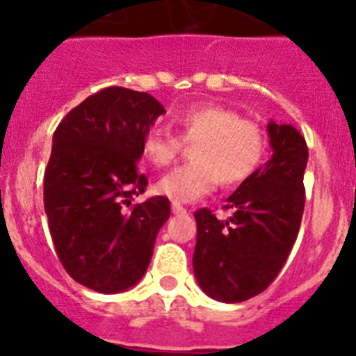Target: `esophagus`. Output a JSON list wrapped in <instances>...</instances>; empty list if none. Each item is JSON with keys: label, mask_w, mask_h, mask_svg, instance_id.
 <instances>
[{"label": "esophagus", "mask_w": 356, "mask_h": 356, "mask_svg": "<svg viewBox=\"0 0 356 356\" xmlns=\"http://www.w3.org/2000/svg\"><path fill=\"white\" fill-rule=\"evenodd\" d=\"M171 210H172V213H176V216L187 213V209H184V207H181L180 203H175V201H172V203H171Z\"/></svg>", "instance_id": "esophagus-1"}]
</instances>
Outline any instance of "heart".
<instances>
[{"instance_id": "heart-1", "label": "heart", "mask_w": 356, "mask_h": 356, "mask_svg": "<svg viewBox=\"0 0 356 356\" xmlns=\"http://www.w3.org/2000/svg\"><path fill=\"white\" fill-rule=\"evenodd\" d=\"M181 139L194 144V162L176 168L155 184V193L175 203H194L216 188L219 180L235 185L250 178L266 153V131L257 121L241 119L221 105H197L178 118ZM180 137L163 130L144 135L143 155L155 168H165L180 155Z\"/></svg>"}]
</instances>
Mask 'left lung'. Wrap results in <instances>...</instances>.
<instances>
[{"label":"left lung","mask_w":356,"mask_h":356,"mask_svg":"<svg viewBox=\"0 0 356 356\" xmlns=\"http://www.w3.org/2000/svg\"><path fill=\"white\" fill-rule=\"evenodd\" d=\"M271 159L228 197L234 216L194 213V276L201 291L222 303H241L266 291L294 246L305 209V137L292 124L267 122Z\"/></svg>","instance_id":"left-lung-1"}]
</instances>
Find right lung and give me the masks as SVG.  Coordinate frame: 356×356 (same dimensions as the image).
Returning <instances> with one entry per match:
<instances>
[{
  "label": "right lung",
  "instance_id": "1",
  "mask_svg": "<svg viewBox=\"0 0 356 356\" xmlns=\"http://www.w3.org/2000/svg\"><path fill=\"white\" fill-rule=\"evenodd\" d=\"M165 114L147 92L108 87L72 108L53 134L44 210L62 266L102 294L124 292L149 266L169 200L131 205L147 180L137 171L144 135Z\"/></svg>",
  "mask_w": 356,
  "mask_h": 356
}]
</instances>
